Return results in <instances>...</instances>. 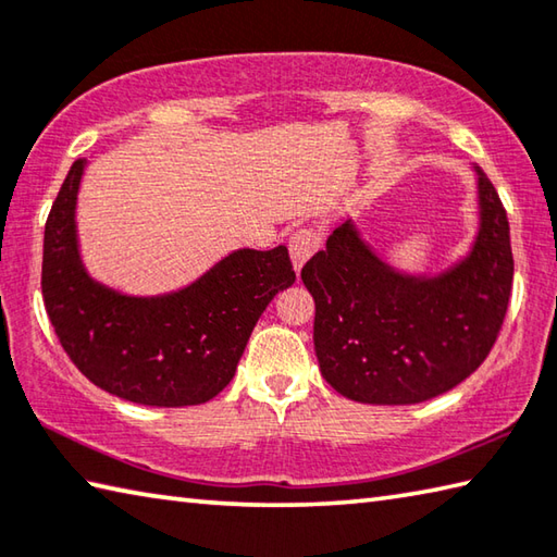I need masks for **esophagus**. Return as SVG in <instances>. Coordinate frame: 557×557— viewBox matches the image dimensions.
<instances>
[{"label": "esophagus", "instance_id": "obj_1", "mask_svg": "<svg viewBox=\"0 0 557 557\" xmlns=\"http://www.w3.org/2000/svg\"><path fill=\"white\" fill-rule=\"evenodd\" d=\"M321 238H323L321 231L313 226L297 228L295 234L289 236V256H292V262H295L297 272L305 268V262L321 248Z\"/></svg>", "mask_w": 557, "mask_h": 557}]
</instances>
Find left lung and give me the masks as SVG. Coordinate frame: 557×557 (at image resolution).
Instances as JSON below:
<instances>
[{
    "label": "left lung",
    "instance_id": "1",
    "mask_svg": "<svg viewBox=\"0 0 557 557\" xmlns=\"http://www.w3.org/2000/svg\"><path fill=\"white\" fill-rule=\"evenodd\" d=\"M478 173L480 228L468 256L433 277L404 275L341 224L305 268L321 375L362 404H419L453 389L490 356L509 307V219Z\"/></svg>",
    "mask_w": 557,
    "mask_h": 557
}]
</instances>
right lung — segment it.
I'll list each match as a JSON object with an SVG mask.
<instances>
[{"label":"right lung","mask_w":557,"mask_h":557,"mask_svg":"<svg viewBox=\"0 0 557 557\" xmlns=\"http://www.w3.org/2000/svg\"><path fill=\"white\" fill-rule=\"evenodd\" d=\"M79 158L50 207L40 289L60 346L97 387L146 407L214 399L234 372L260 313L295 270L285 246L234 250L197 282L160 297H128L87 275L77 250Z\"/></svg>","instance_id":"obj_1"}]
</instances>
